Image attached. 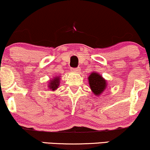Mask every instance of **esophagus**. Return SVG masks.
<instances>
[{"instance_id":"obj_1","label":"esophagus","mask_w":150,"mask_h":150,"mask_svg":"<svg viewBox=\"0 0 150 150\" xmlns=\"http://www.w3.org/2000/svg\"><path fill=\"white\" fill-rule=\"evenodd\" d=\"M71 71L73 73H79L80 72V69L79 68H72Z\"/></svg>"}]
</instances>
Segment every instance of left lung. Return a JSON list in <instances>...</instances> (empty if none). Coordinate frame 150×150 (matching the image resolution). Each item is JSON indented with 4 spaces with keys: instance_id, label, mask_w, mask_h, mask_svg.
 I'll return each instance as SVG.
<instances>
[{
    "instance_id": "1",
    "label": "left lung",
    "mask_w": 150,
    "mask_h": 150,
    "mask_svg": "<svg viewBox=\"0 0 150 150\" xmlns=\"http://www.w3.org/2000/svg\"><path fill=\"white\" fill-rule=\"evenodd\" d=\"M89 84L93 94L100 96L106 89L108 86L107 80L97 72H92L88 77Z\"/></svg>"
}]
</instances>
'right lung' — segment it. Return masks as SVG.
<instances>
[{
    "label": "right lung",
    "instance_id": "1",
    "mask_svg": "<svg viewBox=\"0 0 150 150\" xmlns=\"http://www.w3.org/2000/svg\"><path fill=\"white\" fill-rule=\"evenodd\" d=\"M60 80L61 78L59 76H56L52 80H49V84L47 85L49 89L52 91H55L56 89H57L60 84Z\"/></svg>",
    "mask_w": 150,
    "mask_h": 150
}]
</instances>
